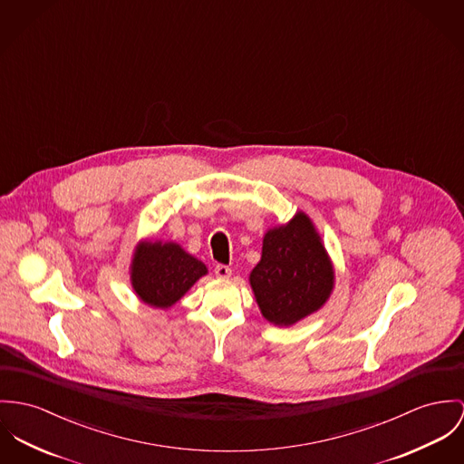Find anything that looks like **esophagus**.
Wrapping results in <instances>:
<instances>
[{
	"mask_svg": "<svg viewBox=\"0 0 464 464\" xmlns=\"http://www.w3.org/2000/svg\"><path fill=\"white\" fill-rule=\"evenodd\" d=\"M214 273H216L218 278H228L232 275V269L228 266H225V264H218L214 267Z\"/></svg>",
	"mask_w": 464,
	"mask_h": 464,
	"instance_id": "34e87169",
	"label": "esophagus"
}]
</instances>
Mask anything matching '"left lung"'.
Wrapping results in <instances>:
<instances>
[{"instance_id": "obj_1", "label": "left lung", "mask_w": 464, "mask_h": 464, "mask_svg": "<svg viewBox=\"0 0 464 464\" xmlns=\"http://www.w3.org/2000/svg\"><path fill=\"white\" fill-rule=\"evenodd\" d=\"M250 284L262 315L278 326H291L324 304L334 289V269L303 212L266 234Z\"/></svg>"}]
</instances>
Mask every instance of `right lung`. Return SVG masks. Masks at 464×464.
Returning <instances> with one entry per match:
<instances>
[{
  "label": "right lung",
  "instance_id": "1",
  "mask_svg": "<svg viewBox=\"0 0 464 464\" xmlns=\"http://www.w3.org/2000/svg\"><path fill=\"white\" fill-rule=\"evenodd\" d=\"M206 273L200 260L175 243H145L132 258L130 280L143 303L169 308Z\"/></svg>",
  "mask_w": 464,
  "mask_h": 464
}]
</instances>
